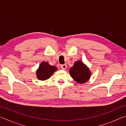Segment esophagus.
<instances>
[{"mask_svg":"<svg viewBox=\"0 0 126 126\" xmlns=\"http://www.w3.org/2000/svg\"><path fill=\"white\" fill-rule=\"evenodd\" d=\"M67 66L66 64H63V65H61V68L63 70H65L66 69H67Z\"/></svg>","mask_w":126,"mask_h":126,"instance_id":"esophagus-1","label":"esophagus"}]
</instances>
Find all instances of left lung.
Listing matches in <instances>:
<instances>
[{
    "label": "left lung",
    "instance_id": "8db88e82",
    "mask_svg": "<svg viewBox=\"0 0 126 126\" xmlns=\"http://www.w3.org/2000/svg\"><path fill=\"white\" fill-rule=\"evenodd\" d=\"M69 74L72 78L79 84L87 82L91 77V72L89 68L82 61H77L69 69Z\"/></svg>",
    "mask_w": 126,
    "mask_h": 126
}]
</instances>
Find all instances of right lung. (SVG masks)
<instances>
[{
  "label": "right lung",
  "mask_w": 126,
  "mask_h": 126,
  "mask_svg": "<svg viewBox=\"0 0 126 126\" xmlns=\"http://www.w3.org/2000/svg\"><path fill=\"white\" fill-rule=\"evenodd\" d=\"M57 71V68L51 65L48 62H42L36 71V75L38 79L45 80L49 78L54 72Z\"/></svg>",
  "instance_id": "obj_1"
}]
</instances>
